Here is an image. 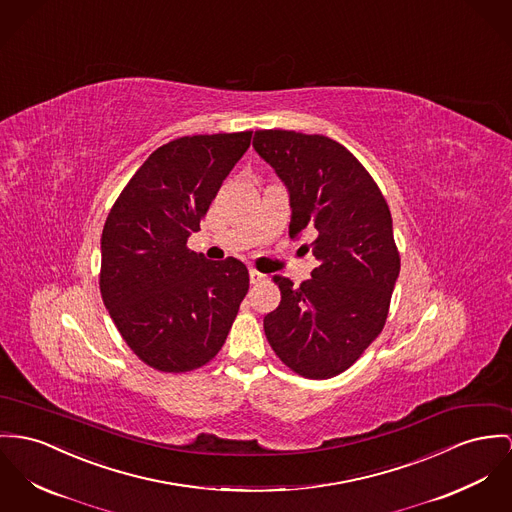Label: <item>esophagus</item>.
<instances>
[{"label": "esophagus", "mask_w": 512, "mask_h": 512, "mask_svg": "<svg viewBox=\"0 0 512 512\" xmlns=\"http://www.w3.org/2000/svg\"><path fill=\"white\" fill-rule=\"evenodd\" d=\"M249 280H251V284H261V282H265V275L255 271V269H251L249 271Z\"/></svg>", "instance_id": "34e87169"}]
</instances>
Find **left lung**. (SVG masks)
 I'll return each mask as SVG.
<instances>
[{
    "label": "left lung",
    "instance_id": "left-lung-1",
    "mask_svg": "<svg viewBox=\"0 0 512 512\" xmlns=\"http://www.w3.org/2000/svg\"><path fill=\"white\" fill-rule=\"evenodd\" d=\"M255 152L290 197V237L308 232L317 267L298 288L275 276L280 304L265 335L296 374L325 380L345 372L382 333L399 253L386 198L339 142L294 130H257Z\"/></svg>",
    "mask_w": 512,
    "mask_h": 512
}]
</instances>
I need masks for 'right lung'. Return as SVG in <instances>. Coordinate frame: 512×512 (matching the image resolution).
Segmentation results:
<instances>
[{
	"label": "right lung",
	"mask_w": 512,
	"mask_h": 512,
	"mask_svg": "<svg viewBox=\"0 0 512 512\" xmlns=\"http://www.w3.org/2000/svg\"><path fill=\"white\" fill-rule=\"evenodd\" d=\"M253 132L183 136L128 181L101 236V296L126 345L161 372H189L222 349L249 290L234 257L187 247Z\"/></svg>",
	"instance_id": "obj_1"
}]
</instances>
